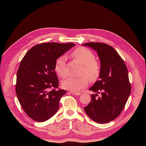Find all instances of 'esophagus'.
<instances>
[{"label": "esophagus", "instance_id": "esophagus-1", "mask_svg": "<svg viewBox=\"0 0 146 146\" xmlns=\"http://www.w3.org/2000/svg\"><path fill=\"white\" fill-rule=\"evenodd\" d=\"M69 93L71 94H74V95H76V96H80L81 94L80 92H71V91L69 92Z\"/></svg>", "mask_w": 146, "mask_h": 146}]
</instances>
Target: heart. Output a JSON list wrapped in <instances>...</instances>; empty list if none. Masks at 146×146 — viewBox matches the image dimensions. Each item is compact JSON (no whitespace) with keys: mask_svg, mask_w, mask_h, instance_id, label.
I'll use <instances>...</instances> for the list:
<instances>
[{"mask_svg":"<svg viewBox=\"0 0 146 146\" xmlns=\"http://www.w3.org/2000/svg\"><path fill=\"white\" fill-rule=\"evenodd\" d=\"M74 58L83 64L82 74L80 77H70L62 82V86L64 89L73 92H79L85 88L89 83V78L94 81L98 78L101 72V66L98 61L95 60V55L91 50L86 47H78L71 54ZM66 57L60 56L57 58L55 64V70L58 76L64 78L68 75V68L66 64Z\"/></svg>","mask_w":146,"mask_h":146,"instance_id":"1","label":"heart"}]
</instances>
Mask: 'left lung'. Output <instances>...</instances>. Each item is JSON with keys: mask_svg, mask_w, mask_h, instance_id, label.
I'll return each mask as SVG.
<instances>
[{"mask_svg": "<svg viewBox=\"0 0 146 146\" xmlns=\"http://www.w3.org/2000/svg\"><path fill=\"white\" fill-rule=\"evenodd\" d=\"M83 46L96 50L101 64L99 80L90 88L96 94L91 95V101L83 109L92 121L107 123L119 116L130 94L128 69L113 47L103 42H88Z\"/></svg>", "mask_w": 146, "mask_h": 146, "instance_id": "obj_1", "label": "left lung"}]
</instances>
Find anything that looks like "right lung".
<instances>
[{
  "instance_id": "add662e5",
  "label": "right lung",
  "mask_w": 146,
  "mask_h": 146,
  "mask_svg": "<svg viewBox=\"0 0 146 146\" xmlns=\"http://www.w3.org/2000/svg\"><path fill=\"white\" fill-rule=\"evenodd\" d=\"M74 46L72 42H42L32 47L22 59L16 93L24 111L33 120L46 121L58 111L60 100L66 91L58 87L55 61Z\"/></svg>"
}]
</instances>
